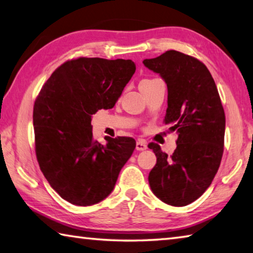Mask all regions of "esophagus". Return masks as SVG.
<instances>
[{"instance_id": "esophagus-1", "label": "esophagus", "mask_w": 253, "mask_h": 253, "mask_svg": "<svg viewBox=\"0 0 253 253\" xmlns=\"http://www.w3.org/2000/svg\"><path fill=\"white\" fill-rule=\"evenodd\" d=\"M148 148V145H147V143L144 142V141H142V140H139V141H136V144H135V149L138 150V151H143V150H145Z\"/></svg>"}]
</instances>
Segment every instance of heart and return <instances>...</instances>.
Here are the masks:
<instances>
[{"mask_svg":"<svg viewBox=\"0 0 253 253\" xmlns=\"http://www.w3.org/2000/svg\"><path fill=\"white\" fill-rule=\"evenodd\" d=\"M156 80H158V79H144V80H142V81L140 82V86L144 85V84L151 83V82H153V81H156Z\"/></svg>","mask_w":253,"mask_h":253,"instance_id":"heart-1","label":"heart"}]
</instances>
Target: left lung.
Returning <instances> with one entry per match:
<instances>
[{
  "instance_id": "left-lung-1",
  "label": "left lung",
  "mask_w": 253,
  "mask_h": 253,
  "mask_svg": "<svg viewBox=\"0 0 253 253\" xmlns=\"http://www.w3.org/2000/svg\"><path fill=\"white\" fill-rule=\"evenodd\" d=\"M143 64L165 79L168 109L163 123L176 131L172 156L151 142L157 157L149 174L152 192L167 205L183 207L210 187L223 154L225 114L207 66L196 57L170 50Z\"/></svg>"
}]
</instances>
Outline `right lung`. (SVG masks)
I'll use <instances>...</instances> for the list:
<instances>
[{"label":"right lung","instance_id":"obj_1","mask_svg":"<svg viewBox=\"0 0 253 253\" xmlns=\"http://www.w3.org/2000/svg\"><path fill=\"white\" fill-rule=\"evenodd\" d=\"M135 72L131 60L77 57L48 78L34 102L35 154L51 187L75 206H92L112 192L135 149L129 136L94 140L91 117L113 108Z\"/></svg>","mask_w":253,"mask_h":253}]
</instances>
